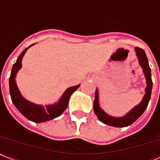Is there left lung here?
I'll list each match as a JSON object with an SVG mask.
<instances>
[{
  "label": "left lung",
  "mask_w": 160,
  "mask_h": 160,
  "mask_svg": "<svg viewBox=\"0 0 160 160\" xmlns=\"http://www.w3.org/2000/svg\"><path fill=\"white\" fill-rule=\"evenodd\" d=\"M136 55L139 58V62L143 68V71L144 75L146 77L147 87L145 88V95H144L141 103L136 107H134L129 114H127L125 116L122 118H115V117L109 116L106 113L103 111L102 109L99 106V98H98V90H95V100H94V111H95L96 116L100 121L103 122L104 124L114 127H126L132 124L146 109L149 101L150 100L152 91V82L151 79V70L149 68L148 59L145 55V52L143 49L135 47Z\"/></svg>",
  "instance_id": "left-lung-1"
}]
</instances>
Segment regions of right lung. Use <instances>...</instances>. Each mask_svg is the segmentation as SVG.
Returning <instances> with one entry per match:
<instances>
[{
    "mask_svg": "<svg viewBox=\"0 0 160 160\" xmlns=\"http://www.w3.org/2000/svg\"><path fill=\"white\" fill-rule=\"evenodd\" d=\"M33 45V44H32ZM31 45L30 46H31ZM29 46V47H30ZM26 48L21 55L17 58L16 62L13 65L12 70H11V76L9 80V84H10V94L12 102L15 105V106L17 108L19 111L26 117V119H30L31 121L36 122V123H41V122L48 121L50 119H53L56 117L60 116L63 112L65 111V109L67 108L68 104H69V100L71 94L75 92L77 90L80 85L76 86L70 87L66 90L65 94L63 95L60 100L58 104H55L54 105H49V106L43 107L41 105H35L33 103H31L25 100L21 95L20 94L17 85L16 84V75L21 67V60L23 58L24 55L27 51Z\"/></svg>",
    "mask_w": 160,
    "mask_h": 160,
    "instance_id": "1",
    "label": "right lung"
}]
</instances>
